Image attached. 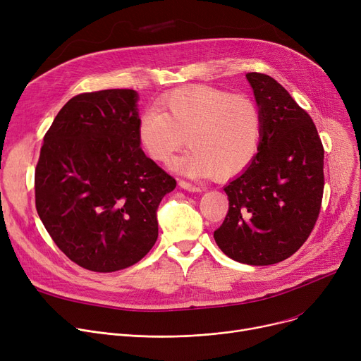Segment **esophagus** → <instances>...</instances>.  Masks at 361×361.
<instances>
[{
  "mask_svg": "<svg viewBox=\"0 0 361 361\" xmlns=\"http://www.w3.org/2000/svg\"><path fill=\"white\" fill-rule=\"evenodd\" d=\"M178 184H180V187H181V188H184V190H187V192H202V188H200L199 185H195V184L188 183V181L180 180V181H178Z\"/></svg>",
  "mask_w": 361,
  "mask_h": 361,
  "instance_id": "1",
  "label": "esophagus"
}]
</instances>
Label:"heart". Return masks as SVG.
I'll return each mask as SVG.
<instances>
[{"label": "heart", "mask_w": 361, "mask_h": 361, "mask_svg": "<svg viewBox=\"0 0 361 361\" xmlns=\"http://www.w3.org/2000/svg\"><path fill=\"white\" fill-rule=\"evenodd\" d=\"M262 131L255 99L195 85L166 92L158 106L146 108L137 121V142L150 159L168 164L187 140L192 149L174 162L177 171L190 177L231 178L255 161Z\"/></svg>", "instance_id": "heart-1"}]
</instances>
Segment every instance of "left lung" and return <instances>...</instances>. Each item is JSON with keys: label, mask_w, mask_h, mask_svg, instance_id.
<instances>
[{"label": "left lung", "mask_w": 361, "mask_h": 361, "mask_svg": "<svg viewBox=\"0 0 361 361\" xmlns=\"http://www.w3.org/2000/svg\"><path fill=\"white\" fill-rule=\"evenodd\" d=\"M262 112L255 161L224 187L230 207L214 233L240 263L264 267L288 259L309 238L324 197V146L316 126L268 74H245Z\"/></svg>", "instance_id": "8db88e82"}]
</instances>
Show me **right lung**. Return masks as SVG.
Here are the masks:
<instances>
[{"label": "right lung", "instance_id": "obj_1", "mask_svg": "<svg viewBox=\"0 0 361 361\" xmlns=\"http://www.w3.org/2000/svg\"><path fill=\"white\" fill-rule=\"evenodd\" d=\"M137 93H80L56 114L35 169V203L48 234L79 267L116 272L158 238V206L177 181L137 142Z\"/></svg>", "mask_w": 361, "mask_h": 361}]
</instances>
